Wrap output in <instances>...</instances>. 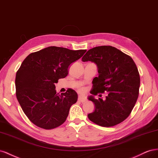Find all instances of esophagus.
I'll return each instance as SVG.
<instances>
[{
    "mask_svg": "<svg viewBox=\"0 0 158 158\" xmlns=\"http://www.w3.org/2000/svg\"><path fill=\"white\" fill-rule=\"evenodd\" d=\"M79 101H80L81 102H85L87 101V99L84 96H79L78 98Z\"/></svg>",
    "mask_w": 158,
    "mask_h": 158,
    "instance_id": "1",
    "label": "esophagus"
}]
</instances>
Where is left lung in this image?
Listing matches in <instances>:
<instances>
[{
  "label": "left lung",
  "instance_id": "left-lung-1",
  "mask_svg": "<svg viewBox=\"0 0 158 158\" xmlns=\"http://www.w3.org/2000/svg\"><path fill=\"white\" fill-rule=\"evenodd\" d=\"M82 61L97 65L98 76L93 80L91 93H108L105 100L88 97L94 105L88 114L93 123L104 127H113L131 113L139 94L140 79L138 68L129 56L117 48L102 46L89 49Z\"/></svg>",
  "mask_w": 158,
  "mask_h": 158
}]
</instances>
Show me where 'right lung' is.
Returning <instances> with one entry per match:
<instances>
[{
  "mask_svg": "<svg viewBox=\"0 0 158 158\" xmlns=\"http://www.w3.org/2000/svg\"><path fill=\"white\" fill-rule=\"evenodd\" d=\"M86 51L49 46L30 53L22 63L16 75V95L24 114L37 127L53 129L66 120L77 93L69 89L59 94L55 84Z\"/></svg>",
  "mask_w": 158,
  "mask_h": 158,
  "instance_id": "1",
  "label": "right lung"
}]
</instances>
